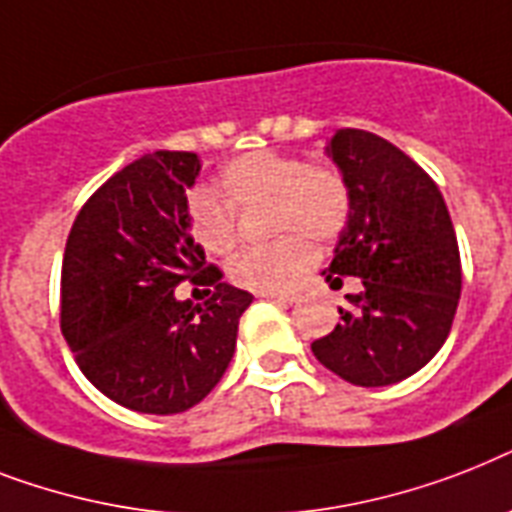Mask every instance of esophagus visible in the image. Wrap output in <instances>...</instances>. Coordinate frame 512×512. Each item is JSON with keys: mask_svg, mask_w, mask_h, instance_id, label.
<instances>
[{"mask_svg": "<svg viewBox=\"0 0 512 512\" xmlns=\"http://www.w3.org/2000/svg\"><path fill=\"white\" fill-rule=\"evenodd\" d=\"M259 296L275 298V301H280V304H293V301H298L296 290H261Z\"/></svg>", "mask_w": 512, "mask_h": 512, "instance_id": "34e87169", "label": "esophagus"}]
</instances>
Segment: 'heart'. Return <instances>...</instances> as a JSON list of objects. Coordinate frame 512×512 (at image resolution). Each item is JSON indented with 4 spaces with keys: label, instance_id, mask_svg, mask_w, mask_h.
<instances>
[{
    "label": "heart",
    "instance_id": "1",
    "mask_svg": "<svg viewBox=\"0 0 512 512\" xmlns=\"http://www.w3.org/2000/svg\"><path fill=\"white\" fill-rule=\"evenodd\" d=\"M219 195L198 190L187 203V224L195 243L222 256L235 245V208L272 200V230L285 232L267 245L235 253L227 275L251 290L285 288L312 261V243H330L349 224L351 192L338 169L306 163L298 155L253 150L232 158L219 174Z\"/></svg>",
    "mask_w": 512,
    "mask_h": 512
}]
</instances>
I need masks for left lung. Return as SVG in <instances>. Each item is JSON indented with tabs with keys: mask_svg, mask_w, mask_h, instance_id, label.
<instances>
[{
	"mask_svg": "<svg viewBox=\"0 0 512 512\" xmlns=\"http://www.w3.org/2000/svg\"><path fill=\"white\" fill-rule=\"evenodd\" d=\"M325 153L351 192V214L322 272L338 290L359 277L314 357L354 386H391L436 357L455 320L463 267L439 187L410 155L362 129H338Z\"/></svg>",
	"mask_w": 512,
	"mask_h": 512,
	"instance_id": "8db88e82",
	"label": "left lung"
}]
</instances>
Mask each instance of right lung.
Masks as SVG:
<instances>
[{
    "label": "right lung",
    "instance_id": "obj_1",
    "mask_svg": "<svg viewBox=\"0 0 512 512\" xmlns=\"http://www.w3.org/2000/svg\"><path fill=\"white\" fill-rule=\"evenodd\" d=\"M195 153L158 150L105 182L71 227L60 277V327L97 391L147 415L203 402L235 354L248 290L222 282L190 235L187 190ZM209 288L179 302V281Z\"/></svg>",
    "mask_w": 512,
    "mask_h": 512
}]
</instances>
